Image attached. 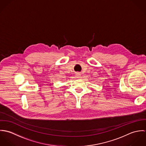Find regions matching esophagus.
I'll use <instances>...</instances> for the list:
<instances>
[{
  "instance_id": "obj_1",
  "label": "esophagus",
  "mask_w": 146,
  "mask_h": 146,
  "mask_svg": "<svg viewBox=\"0 0 146 146\" xmlns=\"http://www.w3.org/2000/svg\"><path fill=\"white\" fill-rule=\"evenodd\" d=\"M80 74L79 73H76V76L77 78H80Z\"/></svg>"
}]
</instances>
